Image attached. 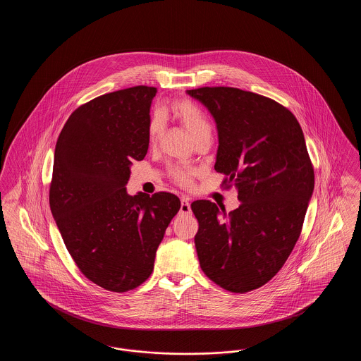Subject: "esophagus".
<instances>
[{
    "label": "esophagus",
    "mask_w": 361,
    "mask_h": 361,
    "mask_svg": "<svg viewBox=\"0 0 361 361\" xmlns=\"http://www.w3.org/2000/svg\"><path fill=\"white\" fill-rule=\"evenodd\" d=\"M180 214L181 215H190L192 209H190V203L185 196L181 197V207H180Z\"/></svg>",
    "instance_id": "esophagus-1"
}]
</instances>
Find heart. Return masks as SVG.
<instances>
[{
    "label": "heart",
    "instance_id": "1",
    "mask_svg": "<svg viewBox=\"0 0 361 361\" xmlns=\"http://www.w3.org/2000/svg\"><path fill=\"white\" fill-rule=\"evenodd\" d=\"M168 114H171L176 121H180L189 133L193 140L200 137H211V124L207 119L204 112L189 100H176L168 108ZM164 130V121L161 116H154L149 124V142L155 145L161 137ZM193 172L184 168H174L172 171L173 178L181 184L188 185L192 180Z\"/></svg>",
    "mask_w": 361,
    "mask_h": 361
}]
</instances>
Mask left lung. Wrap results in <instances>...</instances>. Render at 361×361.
<instances>
[{"mask_svg":"<svg viewBox=\"0 0 361 361\" xmlns=\"http://www.w3.org/2000/svg\"><path fill=\"white\" fill-rule=\"evenodd\" d=\"M216 123L215 171L238 192L230 214L209 200L190 207L199 221L195 246L208 279L249 292L281 269L300 235L314 190V169L300 124L274 100L237 87L187 90Z\"/></svg>","mask_w":361,"mask_h":361,"instance_id":"left-lung-1","label":"left lung"}]
</instances>
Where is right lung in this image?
<instances>
[{
    "label": "right lung",
    "mask_w": 361,
    "mask_h": 361,
    "mask_svg": "<svg viewBox=\"0 0 361 361\" xmlns=\"http://www.w3.org/2000/svg\"><path fill=\"white\" fill-rule=\"evenodd\" d=\"M157 89L134 86L77 108L54 154L50 208L70 256L108 291L137 288L154 269L157 249L178 212L169 192L130 196L133 161L149 149Z\"/></svg>",
    "instance_id": "obj_1"
}]
</instances>
